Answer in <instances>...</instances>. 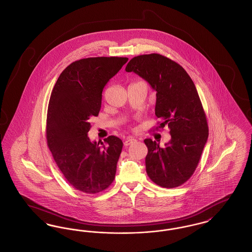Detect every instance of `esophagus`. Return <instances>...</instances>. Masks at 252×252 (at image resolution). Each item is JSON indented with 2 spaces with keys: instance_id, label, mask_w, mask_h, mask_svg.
<instances>
[{
  "instance_id": "34e87169",
  "label": "esophagus",
  "mask_w": 252,
  "mask_h": 252,
  "mask_svg": "<svg viewBox=\"0 0 252 252\" xmlns=\"http://www.w3.org/2000/svg\"><path fill=\"white\" fill-rule=\"evenodd\" d=\"M134 142H136V139H134L133 137H127V138L126 139V141H125L124 144H125L126 146H128V145H130V144H133Z\"/></svg>"
}]
</instances>
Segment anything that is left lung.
<instances>
[{
    "instance_id": "1",
    "label": "left lung",
    "mask_w": 252,
    "mask_h": 252,
    "mask_svg": "<svg viewBox=\"0 0 252 252\" xmlns=\"http://www.w3.org/2000/svg\"><path fill=\"white\" fill-rule=\"evenodd\" d=\"M126 71L140 75L156 92L155 114L160 126L170 129L171 140L164 147L144 140L146 173L160 187H179L192 177L209 136L196 88L180 64L159 54L133 58Z\"/></svg>"
}]
</instances>
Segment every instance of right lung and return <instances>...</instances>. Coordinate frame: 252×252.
<instances>
[{
	"label": "right lung",
	"instance_id": "obj_1",
	"mask_svg": "<svg viewBox=\"0 0 252 252\" xmlns=\"http://www.w3.org/2000/svg\"><path fill=\"white\" fill-rule=\"evenodd\" d=\"M127 58L99 57L76 60L55 85L47 111L46 139L61 173L86 193L106 190L113 182L123 142L108 136L105 144L91 142L90 118L98 116L102 92Z\"/></svg>",
	"mask_w": 252,
	"mask_h": 252
}]
</instances>
